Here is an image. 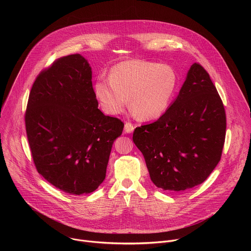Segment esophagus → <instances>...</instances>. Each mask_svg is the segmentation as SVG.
Here are the masks:
<instances>
[{
	"label": "esophagus",
	"instance_id": "esophagus-1",
	"mask_svg": "<svg viewBox=\"0 0 251 251\" xmlns=\"http://www.w3.org/2000/svg\"><path fill=\"white\" fill-rule=\"evenodd\" d=\"M134 128H135L134 125L131 124V123H129V122H126L125 125H124V131H125V133H127V134L132 133V132L134 131Z\"/></svg>",
	"mask_w": 251,
	"mask_h": 251
}]
</instances>
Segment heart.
<instances>
[{
	"instance_id": "heart-1",
	"label": "heart",
	"mask_w": 251,
	"mask_h": 251,
	"mask_svg": "<svg viewBox=\"0 0 251 251\" xmlns=\"http://www.w3.org/2000/svg\"><path fill=\"white\" fill-rule=\"evenodd\" d=\"M177 75L173 67L154 61L129 59L114 65L109 79L99 76L93 93L103 112L121 113L127 105L141 120L162 116L173 100Z\"/></svg>"
}]
</instances>
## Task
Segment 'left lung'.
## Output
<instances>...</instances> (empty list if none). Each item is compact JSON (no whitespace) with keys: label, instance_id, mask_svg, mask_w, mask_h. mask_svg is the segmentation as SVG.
<instances>
[{"label":"left lung","instance_id":"left-lung-1","mask_svg":"<svg viewBox=\"0 0 251 251\" xmlns=\"http://www.w3.org/2000/svg\"><path fill=\"white\" fill-rule=\"evenodd\" d=\"M226 129L223 101L205 69L194 63L176 98L155 122L137 127L133 141L151 181L183 192L206 180L221 160Z\"/></svg>","mask_w":251,"mask_h":251}]
</instances>
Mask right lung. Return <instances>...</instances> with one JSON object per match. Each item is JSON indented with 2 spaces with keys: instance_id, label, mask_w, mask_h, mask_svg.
I'll use <instances>...</instances> for the list:
<instances>
[{
  "instance_id": "1",
  "label": "right lung",
  "mask_w": 251,
  "mask_h": 251,
  "mask_svg": "<svg viewBox=\"0 0 251 251\" xmlns=\"http://www.w3.org/2000/svg\"><path fill=\"white\" fill-rule=\"evenodd\" d=\"M91 79V66L81 54L58 58L35 79L25 116L38 172L75 196L102 184L112 145L124 127L98 109Z\"/></svg>"
}]
</instances>
